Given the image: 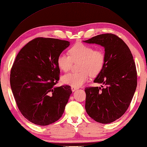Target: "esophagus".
I'll return each instance as SVG.
<instances>
[{"instance_id": "1", "label": "esophagus", "mask_w": 147, "mask_h": 147, "mask_svg": "<svg viewBox=\"0 0 147 147\" xmlns=\"http://www.w3.org/2000/svg\"><path fill=\"white\" fill-rule=\"evenodd\" d=\"M77 89H78V88L74 87H71V90H72V91H73V92H74V91H75V90H76Z\"/></svg>"}]
</instances>
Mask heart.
I'll use <instances>...</instances> for the list:
<instances>
[{
	"label": "heart",
	"mask_w": 147,
	"mask_h": 147,
	"mask_svg": "<svg viewBox=\"0 0 147 147\" xmlns=\"http://www.w3.org/2000/svg\"><path fill=\"white\" fill-rule=\"evenodd\" d=\"M69 55L61 53L57 58V65L64 72L71 69L73 62L80 61L78 73H69L62 77L66 85L80 87L89 79V74L96 76L100 73L105 64V54L101 50L83 44L74 45L69 50Z\"/></svg>",
	"instance_id": "heart-1"
}]
</instances>
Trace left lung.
<instances>
[{
  "mask_svg": "<svg viewBox=\"0 0 147 147\" xmlns=\"http://www.w3.org/2000/svg\"><path fill=\"white\" fill-rule=\"evenodd\" d=\"M84 42L103 47L105 57L103 69L94 80L105 87L85 88V110L96 121L110 123L123 115L136 89L132 55L123 40L113 34H99Z\"/></svg>",
  "mask_w": 147,
  "mask_h": 147,
  "instance_id": "obj_1",
  "label": "left lung"
}]
</instances>
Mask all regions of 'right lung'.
I'll list each match as a JSON object with an SVG mask.
<instances>
[{
	"label": "right lung",
	"instance_id": "add662e5",
	"mask_svg": "<svg viewBox=\"0 0 147 147\" xmlns=\"http://www.w3.org/2000/svg\"><path fill=\"white\" fill-rule=\"evenodd\" d=\"M70 42L36 38L18 53L11 70L12 92L22 115L45 126L62 117L72 93L69 85L57 87L60 69L57 58Z\"/></svg>",
	"mask_w": 147,
	"mask_h": 147
}]
</instances>
